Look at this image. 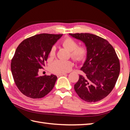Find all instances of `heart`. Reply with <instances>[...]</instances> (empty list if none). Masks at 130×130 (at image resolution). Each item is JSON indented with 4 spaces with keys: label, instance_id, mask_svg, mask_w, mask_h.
Wrapping results in <instances>:
<instances>
[{
    "label": "heart",
    "instance_id": "heart-1",
    "mask_svg": "<svg viewBox=\"0 0 130 130\" xmlns=\"http://www.w3.org/2000/svg\"><path fill=\"white\" fill-rule=\"evenodd\" d=\"M70 68V66L67 64H65L63 66V67L61 70L63 72V73H67V72H69V68Z\"/></svg>",
    "mask_w": 130,
    "mask_h": 130
}]
</instances>
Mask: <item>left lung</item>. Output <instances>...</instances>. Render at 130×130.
<instances>
[{
  "mask_svg": "<svg viewBox=\"0 0 130 130\" xmlns=\"http://www.w3.org/2000/svg\"><path fill=\"white\" fill-rule=\"evenodd\" d=\"M59 34H40L25 39L19 44L11 62L14 82L24 95L32 99H40L53 88L56 76L43 73L45 62L53 46L60 38Z\"/></svg>",
  "mask_w": 130,
  "mask_h": 130,
  "instance_id": "obj_1",
  "label": "left lung"
}]
</instances>
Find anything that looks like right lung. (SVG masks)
I'll return each instance as SVG.
<instances>
[{
    "label": "right lung",
    "instance_id": "obj_1",
    "mask_svg": "<svg viewBox=\"0 0 130 130\" xmlns=\"http://www.w3.org/2000/svg\"><path fill=\"white\" fill-rule=\"evenodd\" d=\"M82 41L87 49L83 73L74 85L77 94L87 102H96L112 91L120 73V62L112 46L105 39L89 33L72 34Z\"/></svg>",
    "mask_w": 130,
    "mask_h": 130
}]
</instances>
